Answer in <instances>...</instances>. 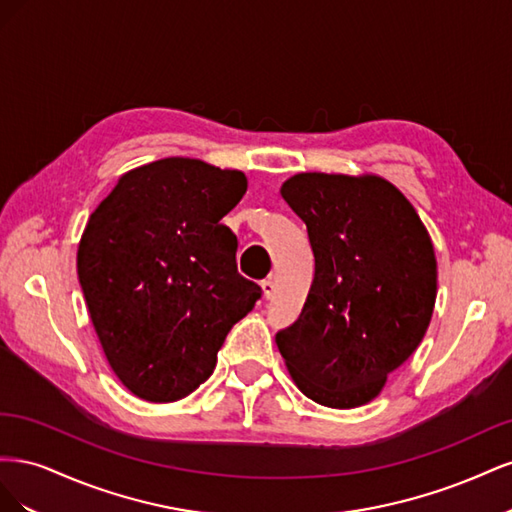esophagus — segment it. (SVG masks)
I'll return each instance as SVG.
<instances>
[{"instance_id": "1", "label": "esophagus", "mask_w": 512, "mask_h": 512, "mask_svg": "<svg viewBox=\"0 0 512 512\" xmlns=\"http://www.w3.org/2000/svg\"><path fill=\"white\" fill-rule=\"evenodd\" d=\"M260 288H262V294H265V299H271L273 294H275V282H273V277H267V280H262Z\"/></svg>"}]
</instances>
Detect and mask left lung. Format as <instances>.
Listing matches in <instances>:
<instances>
[{
  "label": "left lung",
  "instance_id": "8db88e82",
  "mask_svg": "<svg viewBox=\"0 0 512 512\" xmlns=\"http://www.w3.org/2000/svg\"><path fill=\"white\" fill-rule=\"evenodd\" d=\"M280 194L307 226L316 273L299 320L275 344L305 397L365 406L427 333L438 297L429 232L380 175L297 173Z\"/></svg>",
  "mask_w": 512,
  "mask_h": 512
}]
</instances>
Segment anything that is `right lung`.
<instances>
[{"mask_svg": "<svg viewBox=\"0 0 512 512\" xmlns=\"http://www.w3.org/2000/svg\"><path fill=\"white\" fill-rule=\"evenodd\" d=\"M247 192L241 170L164 158L123 173L89 215L76 271L108 365L151 404L194 393L260 288L237 273L220 224Z\"/></svg>", "mask_w": 512, "mask_h": 512, "instance_id": "1", "label": "right lung"}]
</instances>
